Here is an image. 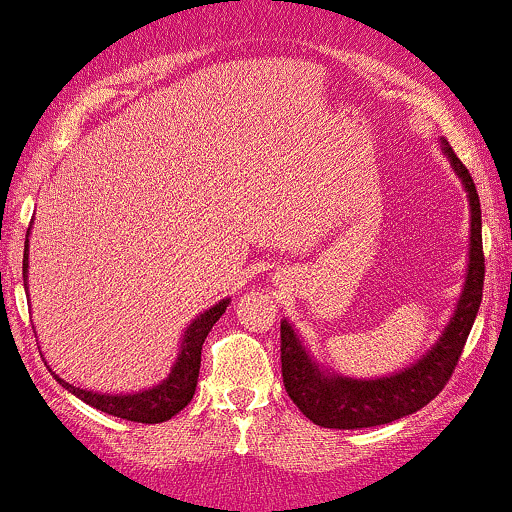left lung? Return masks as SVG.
I'll return each mask as SVG.
<instances>
[{"instance_id":"obj_1","label":"left lung","mask_w":512,"mask_h":512,"mask_svg":"<svg viewBox=\"0 0 512 512\" xmlns=\"http://www.w3.org/2000/svg\"><path fill=\"white\" fill-rule=\"evenodd\" d=\"M443 152L451 159L455 174L463 181L470 197V262L463 293L455 307L451 322L436 346L422 355L415 365L403 372L381 379H350L331 374L307 355L293 326L281 322V374L288 396L300 412L319 427L326 429H362L389 424L400 417L412 415L429 400H434L451 379L465 341L470 336L474 317L482 303L484 288V250H482V207L474 181L453 147L443 140Z\"/></svg>"}]
</instances>
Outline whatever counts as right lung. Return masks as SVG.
Here are the masks:
<instances>
[{"label":"right lung","mask_w":512,"mask_h":512,"mask_svg":"<svg viewBox=\"0 0 512 512\" xmlns=\"http://www.w3.org/2000/svg\"><path fill=\"white\" fill-rule=\"evenodd\" d=\"M26 272H28V240L26 248H23V286H26ZM231 300H221L214 307L202 312L200 317L193 319V324L188 326L186 334H183L181 350H178V357L171 367L169 377H166L162 384L152 386V389L140 391V393H92L85 389H78V386L69 384L54 374L52 369L49 372L54 374V379L64 386L66 391L73 393V396L83 400V403L92 405V408L107 412V415L121 417V420L131 422H143V424H157L166 422L181 412L186 405L193 400L195 386H197V374H200V355H202V343L212 326L219 322V317L224 315L226 307H229Z\"/></svg>","instance_id":"1"}]
</instances>
